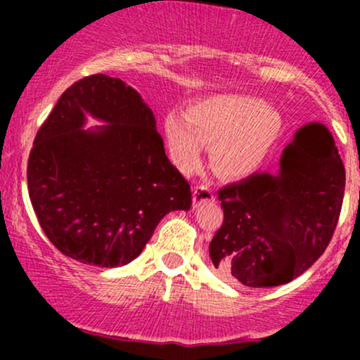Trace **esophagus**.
Instances as JSON below:
<instances>
[{
  "mask_svg": "<svg viewBox=\"0 0 360 360\" xmlns=\"http://www.w3.org/2000/svg\"><path fill=\"white\" fill-rule=\"evenodd\" d=\"M193 200H194V203H196V205L213 201L214 196H213L212 188H210V186H206V184L196 186V188H194V191H193Z\"/></svg>",
  "mask_w": 360,
  "mask_h": 360,
  "instance_id": "obj_1",
  "label": "esophagus"
}]
</instances>
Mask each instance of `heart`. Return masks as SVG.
<instances>
[{
    "label": "heart",
    "mask_w": 360,
    "mask_h": 360,
    "mask_svg": "<svg viewBox=\"0 0 360 360\" xmlns=\"http://www.w3.org/2000/svg\"><path fill=\"white\" fill-rule=\"evenodd\" d=\"M276 108L247 94H214L193 103L188 113L164 118V137L172 162L183 172L200 164L205 146L212 147L214 171L225 177H247L269 159L283 134Z\"/></svg>",
    "instance_id": "b5f03b06"
}]
</instances>
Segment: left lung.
I'll return each instance as SVG.
<instances>
[{"instance_id": "left-lung-1", "label": "left lung", "mask_w": 360, "mask_h": 360, "mask_svg": "<svg viewBox=\"0 0 360 360\" xmlns=\"http://www.w3.org/2000/svg\"><path fill=\"white\" fill-rule=\"evenodd\" d=\"M345 169L321 123L296 131L276 174L257 172L218 189L221 226L210 257L223 279L249 288L286 284L323 254L340 217Z\"/></svg>"}]
</instances>
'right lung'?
Instances as JSON below:
<instances>
[{"mask_svg":"<svg viewBox=\"0 0 360 360\" xmlns=\"http://www.w3.org/2000/svg\"><path fill=\"white\" fill-rule=\"evenodd\" d=\"M84 112L106 121L82 128ZM28 194L47 238L88 266L131 262L191 188L169 162L152 110L118 77L93 74L62 93L37 131Z\"/></svg>","mask_w":360,"mask_h":360,"instance_id":"add662e5","label":"right lung"}]
</instances>
